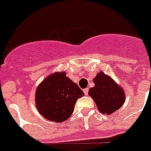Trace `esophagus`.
<instances>
[{
	"instance_id": "1",
	"label": "esophagus",
	"mask_w": 151,
	"mask_h": 151,
	"mask_svg": "<svg viewBox=\"0 0 151 151\" xmlns=\"http://www.w3.org/2000/svg\"><path fill=\"white\" fill-rule=\"evenodd\" d=\"M83 92H84V94H85L86 95H87V94H88V88H86L83 90Z\"/></svg>"
}]
</instances>
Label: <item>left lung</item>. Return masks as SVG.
Here are the masks:
<instances>
[{
	"instance_id": "1",
	"label": "left lung",
	"mask_w": 151,
	"mask_h": 151,
	"mask_svg": "<svg viewBox=\"0 0 151 151\" xmlns=\"http://www.w3.org/2000/svg\"><path fill=\"white\" fill-rule=\"evenodd\" d=\"M93 82L95 86L89 90L88 95L102 114L111 115L122 107L125 101L124 91L110 76L100 71Z\"/></svg>"
}]
</instances>
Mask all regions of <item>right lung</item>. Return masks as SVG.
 Listing matches in <instances>:
<instances>
[{
    "label": "right lung",
    "instance_id": "obj_1",
    "mask_svg": "<svg viewBox=\"0 0 151 151\" xmlns=\"http://www.w3.org/2000/svg\"><path fill=\"white\" fill-rule=\"evenodd\" d=\"M83 95V91L66 76L65 71L54 72L38 86L35 107L45 119L60 123L70 117L76 102Z\"/></svg>",
    "mask_w": 151,
    "mask_h": 151
}]
</instances>
